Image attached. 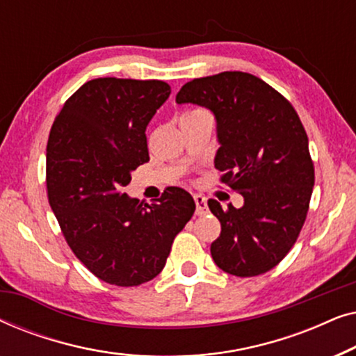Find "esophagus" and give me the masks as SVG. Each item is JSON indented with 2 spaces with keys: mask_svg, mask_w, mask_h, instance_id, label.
Segmentation results:
<instances>
[{
  "mask_svg": "<svg viewBox=\"0 0 356 356\" xmlns=\"http://www.w3.org/2000/svg\"><path fill=\"white\" fill-rule=\"evenodd\" d=\"M194 202H196L197 216H204V213L207 212V199L201 196V194H196V196H194Z\"/></svg>",
  "mask_w": 356,
  "mask_h": 356,
  "instance_id": "esophagus-1",
  "label": "esophagus"
}]
</instances>
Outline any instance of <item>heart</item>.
<instances>
[{"instance_id": "1", "label": "heart", "mask_w": 356, "mask_h": 356, "mask_svg": "<svg viewBox=\"0 0 356 356\" xmlns=\"http://www.w3.org/2000/svg\"><path fill=\"white\" fill-rule=\"evenodd\" d=\"M196 111H201V110H194V111H189V113H186V115H191V113H196Z\"/></svg>"}]
</instances>
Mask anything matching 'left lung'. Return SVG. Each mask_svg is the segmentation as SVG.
Returning <instances> with one entry per match:
<instances>
[{"label":"left lung","instance_id":"obj_1","mask_svg":"<svg viewBox=\"0 0 356 356\" xmlns=\"http://www.w3.org/2000/svg\"><path fill=\"white\" fill-rule=\"evenodd\" d=\"M177 104L211 110L218 147L213 163L222 181L240 193V209L209 199L222 225L211 245L227 274L254 277L270 270L295 245L314 186L308 136L293 106L259 77L240 71L193 79Z\"/></svg>","mask_w":356,"mask_h":356}]
</instances>
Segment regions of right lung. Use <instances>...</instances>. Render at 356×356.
<instances>
[{"label":"right lung","mask_w":356,"mask_h":356,"mask_svg":"<svg viewBox=\"0 0 356 356\" xmlns=\"http://www.w3.org/2000/svg\"><path fill=\"white\" fill-rule=\"evenodd\" d=\"M170 92L163 81L100 77L79 87L51 126L48 201L77 259L106 284L136 286L157 277L196 209L178 186L152 206L123 193L149 162L145 129Z\"/></svg>","instance_id":"1"}]
</instances>
